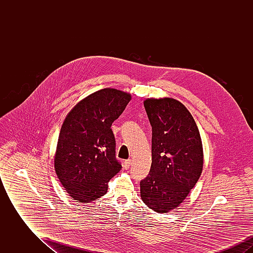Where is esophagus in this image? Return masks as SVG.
<instances>
[{
    "label": "esophagus",
    "mask_w": 253,
    "mask_h": 253,
    "mask_svg": "<svg viewBox=\"0 0 253 253\" xmlns=\"http://www.w3.org/2000/svg\"><path fill=\"white\" fill-rule=\"evenodd\" d=\"M131 164H132V160H131V159L125 160V162H124V168L129 169V167L131 166Z\"/></svg>",
    "instance_id": "esophagus-1"
}]
</instances>
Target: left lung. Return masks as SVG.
I'll use <instances>...</instances> for the list:
<instances>
[{"mask_svg": "<svg viewBox=\"0 0 253 253\" xmlns=\"http://www.w3.org/2000/svg\"><path fill=\"white\" fill-rule=\"evenodd\" d=\"M152 126V165L140 182V196L150 209L166 213L186 199L199 179L203 145L192 114L171 98H146Z\"/></svg>", "mask_w": 253, "mask_h": 253, "instance_id": "1", "label": "left lung"}]
</instances>
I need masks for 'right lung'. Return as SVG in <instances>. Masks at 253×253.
Instances as JSON below:
<instances>
[{
  "mask_svg": "<svg viewBox=\"0 0 253 253\" xmlns=\"http://www.w3.org/2000/svg\"><path fill=\"white\" fill-rule=\"evenodd\" d=\"M132 96L104 88L79 101L62 123L54 167L64 190L74 200L89 203L108 190V182L121 170L116 158L112 123Z\"/></svg>",
  "mask_w": 253,
  "mask_h": 253,
  "instance_id": "1",
  "label": "right lung"
}]
</instances>
